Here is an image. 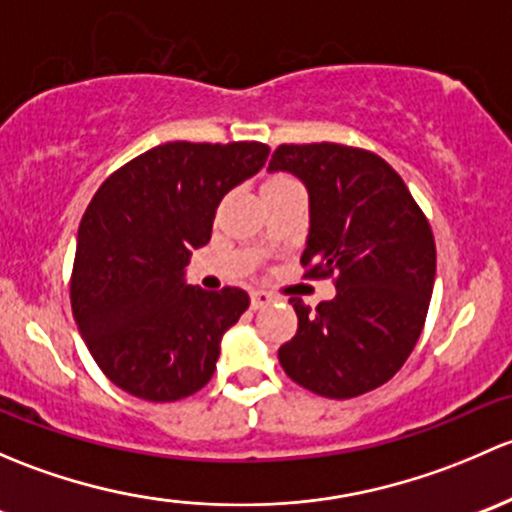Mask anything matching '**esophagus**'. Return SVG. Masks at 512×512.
Masks as SVG:
<instances>
[{
    "mask_svg": "<svg viewBox=\"0 0 512 512\" xmlns=\"http://www.w3.org/2000/svg\"><path fill=\"white\" fill-rule=\"evenodd\" d=\"M273 300V295L271 293H266V291H251V308L254 310H258V308H263V305H268Z\"/></svg>",
    "mask_w": 512,
    "mask_h": 512,
    "instance_id": "esophagus-1",
    "label": "esophagus"
}]
</instances>
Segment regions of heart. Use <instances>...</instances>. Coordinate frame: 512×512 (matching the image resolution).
Wrapping results in <instances>:
<instances>
[{
    "mask_svg": "<svg viewBox=\"0 0 512 512\" xmlns=\"http://www.w3.org/2000/svg\"><path fill=\"white\" fill-rule=\"evenodd\" d=\"M276 179H283V177H281V175H278V177H271V179H268V182H276ZM268 182H266V184H268Z\"/></svg>",
    "mask_w": 512,
    "mask_h": 512,
    "instance_id": "1",
    "label": "heart"
}]
</instances>
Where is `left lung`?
I'll list each match as a JSON object with an SVG mask.
<instances>
[{
    "label": "left lung",
    "instance_id": "8db88e82",
    "mask_svg": "<svg viewBox=\"0 0 512 512\" xmlns=\"http://www.w3.org/2000/svg\"><path fill=\"white\" fill-rule=\"evenodd\" d=\"M268 167L308 187L303 278H333L337 288L315 310L291 298L298 333L278 362L320 397L372 392L402 370L424 330L436 276L429 219L392 165L362 147L278 145Z\"/></svg>",
    "mask_w": 512,
    "mask_h": 512
}]
</instances>
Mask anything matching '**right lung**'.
<instances>
[{
    "label": "right lung",
    "mask_w": 512,
    "mask_h": 512,
    "mask_svg": "<svg viewBox=\"0 0 512 512\" xmlns=\"http://www.w3.org/2000/svg\"><path fill=\"white\" fill-rule=\"evenodd\" d=\"M268 145L165 142L113 172L78 229L71 308L105 377L145 402L192 397L217 370L221 335L249 308L241 288L202 291L182 278L212 239L231 187L256 175Z\"/></svg>",
    "instance_id": "1"
}]
</instances>
